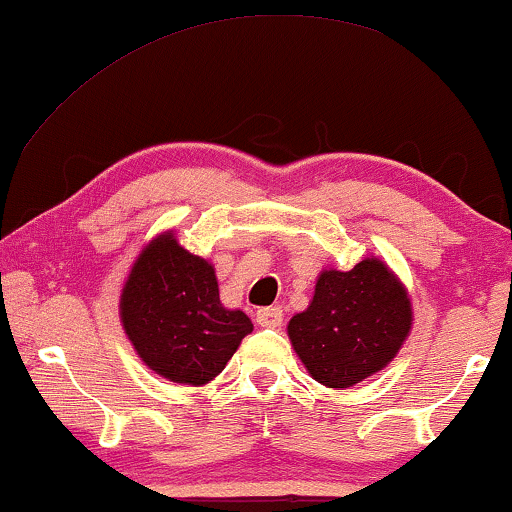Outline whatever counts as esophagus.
Instances as JSON below:
<instances>
[{"instance_id": "esophagus-1", "label": "esophagus", "mask_w": 512, "mask_h": 512, "mask_svg": "<svg viewBox=\"0 0 512 512\" xmlns=\"http://www.w3.org/2000/svg\"><path fill=\"white\" fill-rule=\"evenodd\" d=\"M282 319H284L282 307H261V310L256 312V321L265 328H279L282 326Z\"/></svg>"}]
</instances>
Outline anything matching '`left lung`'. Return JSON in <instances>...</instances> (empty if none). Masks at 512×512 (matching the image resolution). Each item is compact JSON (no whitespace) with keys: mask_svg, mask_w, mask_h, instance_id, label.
I'll list each match as a JSON object with an SVG mask.
<instances>
[{"mask_svg":"<svg viewBox=\"0 0 512 512\" xmlns=\"http://www.w3.org/2000/svg\"><path fill=\"white\" fill-rule=\"evenodd\" d=\"M412 328L408 291L380 258L324 270L312 303L289 321L291 345L324 387L347 389L398 354Z\"/></svg>","mask_w":512,"mask_h":512,"instance_id":"8db88e82","label":"left lung"}]
</instances>
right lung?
<instances>
[{
    "instance_id": "right-lung-1",
    "label": "right lung",
    "mask_w": 512,
    "mask_h": 512,
    "mask_svg": "<svg viewBox=\"0 0 512 512\" xmlns=\"http://www.w3.org/2000/svg\"><path fill=\"white\" fill-rule=\"evenodd\" d=\"M121 324L146 366L170 382H212L254 324L226 310L214 265L191 254L172 230L142 249L121 291Z\"/></svg>"
}]
</instances>
